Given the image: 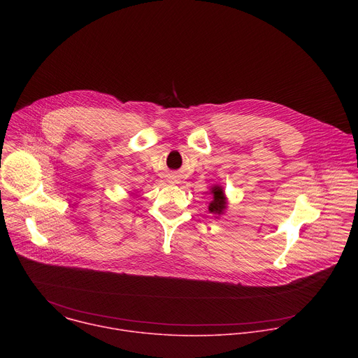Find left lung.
<instances>
[{
    "mask_svg": "<svg viewBox=\"0 0 358 358\" xmlns=\"http://www.w3.org/2000/svg\"><path fill=\"white\" fill-rule=\"evenodd\" d=\"M213 195H214V199L211 201L210 203V211L211 213H215V214H221L224 210H225V196H224V191L221 187L215 185L213 188Z\"/></svg>",
    "mask_w": 358,
    "mask_h": 358,
    "instance_id": "1",
    "label": "left lung"
}]
</instances>
